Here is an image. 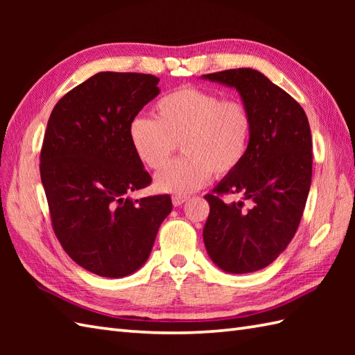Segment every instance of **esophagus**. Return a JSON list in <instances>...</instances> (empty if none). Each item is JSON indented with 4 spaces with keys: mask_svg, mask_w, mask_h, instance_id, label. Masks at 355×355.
Masks as SVG:
<instances>
[{
    "mask_svg": "<svg viewBox=\"0 0 355 355\" xmlns=\"http://www.w3.org/2000/svg\"><path fill=\"white\" fill-rule=\"evenodd\" d=\"M187 200H189V197H186V195H173V197H172V205L175 206V207H178V206H182L183 202H186Z\"/></svg>",
    "mask_w": 355,
    "mask_h": 355,
    "instance_id": "1",
    "label": "esophagus"
}]
</instances>
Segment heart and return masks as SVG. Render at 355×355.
<instances>
[{
    "label": "heart",
    "instance_id": "obj_1",
    "mask_svg": "<svg viewBox=\"0 0 355 355\" xmlns=\"http://www.w3.org/2000/svg\"><path fill=\"white\" fill-rule=\"evenodd\" d=\"M154 111L155 119L135 117L128 126L134 154L154 171L164 168L177 141L186 154L158 173V191L178 195L198 191L212 173L229 175L247 155L253 117L243 101L182 87L163 96Z\"/></svg>",
    "mask_w": 355,
    "mask_h": 355
}]
</instances>
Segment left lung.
<instances>
[{
  "mask_svg": "<svg viewBox=\"0 0 355 355\" xmlns=\"http://www.w3.org/2000/svg\"><path fill=\"white\" fill-rule=\"evenodd\" d=\"M235 87L253 117L247 155L206 195V250L227 273L270 266L296 233L313 175V141L304 108L262 73L233 69L202 76ZM248 200L225 203L223 194Z\"/></svg>",
  "mask_w": 355,
  "mask_h": 355,
  "instance_id": "8db88e82",
  "label": "left lung"
}]
</instances>
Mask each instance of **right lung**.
Listing matches in <instances>:
<instances>
[{"instance_id": "obj_1", "label": "right lung", "mask_w": 355, "mask_h": 355, "mask_svg": "<svg viewBox=\"0 0 355 355\" xmlns=\"http://www.w3.org/2000/svg\"><path fill=\"white\" fill-rule=\"evenodd\" d=\"M158 80L97 73L55 105L45 130L40 171L53 232L78 266L103 277L139 270L172 210L169 195L126 197L153 182L128 126L160 93Z\"/></svg>"}]
</instances>
